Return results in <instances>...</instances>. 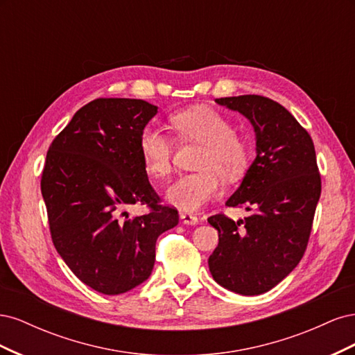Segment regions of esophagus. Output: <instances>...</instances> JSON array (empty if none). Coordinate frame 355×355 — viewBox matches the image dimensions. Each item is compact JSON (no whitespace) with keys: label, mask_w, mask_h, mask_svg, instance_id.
I'll use <instances>...</instances> for the list:
<instances>
[{"label":"esophagus","mask_w":355,"mask_h":355,"mask_svg":"<svg viewBox=\"0 0 355 355\" xmlns=\"http://www.w3.org/2000/svg\"><path fill=\"white\" fill-rule=\"evenodd\" d=\"M179 216L185 225H197L198 223V218L196 214H191V213H185V211H180Z\"/></svg>","instance_id":"1"}]
</instances>
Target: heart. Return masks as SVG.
Returning a JSON list of instances; mask_svg holds the SVG:
<instances>
[{"mask_svg":"<svg viewBox=\"0 0 355 355\" xmlns=\"http://www.w3.org/2000/svg\"><path fill=\"white\" fill-rule=\"evenodd\" d=\"M170 123L180 141L201 145L196 173L180 176L167 189V201L180 210H197L220 192V176L237 179L249 164L250 149L227 116L209 106H192L171 115ZM139 153L149 175L166 179L173 168V141L154 125L139 136Z\"/></svg>","mask_w":355,"mask_h":355,"instance_id":"b5f03b06","label":"heart"}]
</instances>
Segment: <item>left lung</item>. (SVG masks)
Wrapping results in <instances>:
<instances>
[{"mask_svg": "<svg viewBox=\"0 0 355 355\" xmlns=\"http://www.w3.org/2000/svg\"><path fill=\"white\" fill-rule=\"evenodd\" d=\"M214 102L252 123L256 158L227 201L249 216L234 222L218 213L207 219L219 232L209 270L231 292L261 295L292 272L306 250L321 194L315 149L305 128L272 99L243 94Z\"/></svg>", "mask_w": 355, "mask_h": 355, "instance_id": "1", "label": "left lung"}]
</instances>
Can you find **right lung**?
<instances>
[{"instance_id":"1","label":"right lung","mask_w":355,"mask_h":355,"mask_svg":"<svg viewBox=\"0 0 355 355\" xmlns=\"http://www.w3.org/2000/svg\"><path fill=\"white\" fill-rule=\"evenodd\" d=\"M142 99H94L55 137L41 176L53 244L80 280L120 295L151 275L155 243L175 228V207L159 204L139 153V136L157 114ZM146 203L130 218L125 209Z\"/></svg>"}]
</instances>
